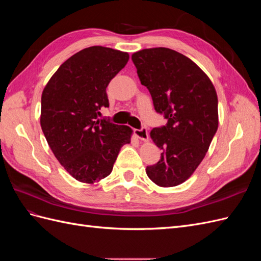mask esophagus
<instances>
[{
    "mask_svg": "<svg viewBox=\"0 0 261 261\" xmlns=\"http://www.w3.org/2000/svg\"><path fill=\"white\" fill-rule=\"evenodd\" d=\"M134 134H135L137 138H139L140 140H143V141H148V139H149L148 132L144 127L140 128V129H135V130H134Z\"/></svg>",
    "mask_w": 261,
    "mask_h": 261,
    "instance_id": "obj_1",
    "label": "esophagus"
}]
</instances>
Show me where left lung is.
<instances>
[{"instance_id": "1", "label": "left lung", "mask_w": 261, "mask_h": 261, "mask_svg": "<svg viewBox=\"0 0 261 261\" xmlns=\"http://www.w3.org/2000/svg\"><path fill=\"white\" fill-rule=\"evenodd\" d=\"M132 60L154 110L168 120L150 133L162 153L146 173L161 187L179 185L200 164L217 133L216 89L199 66L174 50L144 49L134 53Z\"/></svg>"}]
</instances>
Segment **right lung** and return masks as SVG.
<instances>
[{
	"mask_svg": "<svg viewBox=\"0 0 261 261\" xmlns=\"http://www.w3.org/2000/svg\"><path fill=\"white\" fill-rule=\"evenodd\" d=\"M126 52L94 45L59 67L41 96L40 124L55 158L82 183L93 184L112 172L132 128L99 120L109 108L107 87L128 62Z\"/></svg>",
	"mask_w": 261,
	"mask_h": 261,
	"instance_id": "right-lung-1",
	"label": "right lung"
}]
</instances>
